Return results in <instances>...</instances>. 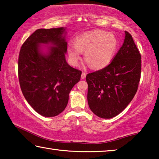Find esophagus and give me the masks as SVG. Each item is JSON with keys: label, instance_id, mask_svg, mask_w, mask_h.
<instances>
[{"label": "esophagus", "instance_id": "esophagus-1", "mask_svg": "<svg viewBox=\"0 0 159 159\" xmlns=\"http://www.w3.org/2000/svg\"><path fill=\"white\" fill-rule=\"evenodd\" d=\"M85 77H86V73L85 72H83L81 74V79H84Z\"/></svg>", "mask_w": 159, "mask_h": 159}]
</instances>
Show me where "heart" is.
Instances as JSON below:
<instances>
[{"label": "heart", "instance_id": "obj_1", "mask_svg": "<svg viewBox=\"0 0 159 159\" xmlns=\"http://www.w3.org/2000/svg\"><path fill=\"white\" fill-rule=\"evenodd\" d=\"M118 48V40L114 34L97 30L78 36L74 45L67 47L69 61L77 66L85 52V59L90 67L95 69H103L111 63Z\"/></svg>", "mask_w": 159, "mask_h": 159}]
</instances>
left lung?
<instances>
[{
    "mask_svg": "<svg viewBox=\"0 0 159 159\" xmlns=\"http://www.w3.org/2000/svg\"><path fill=\"white\" fill-rule=\"evenodd\" d=\"M123 44L108 66L88 74V102L102 118L119 114L133 99L141 76V55L130 34L125 31Z\"/></svg>",
    "mask_w": 159,
    "mask_h": 159,
    "instance_id": "1",
    "label": "left lung"
}]
</instances>
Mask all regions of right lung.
<instances>
[{
  "instance_id": "1",
  "label": "right lung",
  "mask_w": 159,
  "mask_h": 159,
  "mask_svg": "<svg viewBox=\"0 0 159 159\" xmlns=\"http://www.w3.org/2000/svg\"><path fill=\"white\" fill-rule=\"evenodd\" d=\"M65 29H39L21 45L18 59V76L23 95L39 114L53 117L62 112L72 88L79 81L81 71L69 66L65 53ZM41 44H52L48 52Z\"/></svg>"
}]
</instances>
